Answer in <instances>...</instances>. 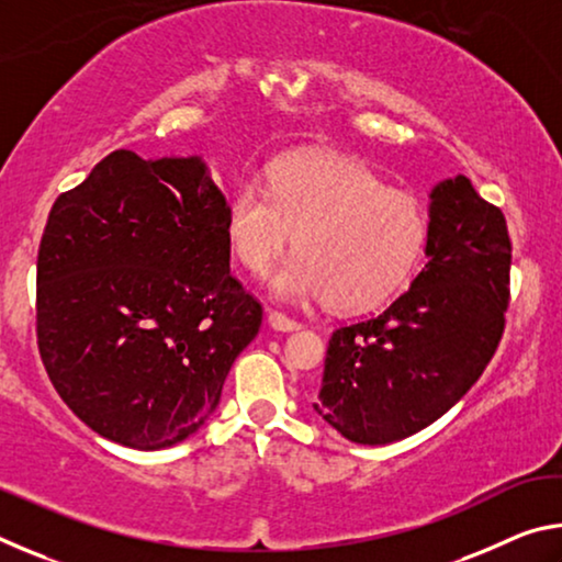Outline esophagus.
<instances>
[{
	"label": "esophagus",
	"instance_id": "34e87169",
	"mask_svg": "<svg viewBox=\"0 0 562 562\" xmlns=\"http://www.w3.org/2000/svg\"><path fill=\"white\" fill-rule=\"evenodd\" d=\"M268 322H270V327H272V329H278V331H297V329L302 327L300 322L290 319L288 315H282V312H270Z\"/></svg>",
	"mask_w": 562,
	"mask_h": 562
}]
</instances>
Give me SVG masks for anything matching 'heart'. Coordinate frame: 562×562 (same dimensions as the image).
I'll use <instances>...</instances> for the list:
<instances>
[{
  "label": "heart",
  "mask_w": 562,
  "mask_h": 562,
  "mask_svg": "<svg viewBox=\"0 0 562 562\" xmlns=\"http://www.w3.org/2000/svg\"><path fill=\"white\" fill-rule=\"evenodd\" d=\"M274 278L282 300H325L331 310L364 312L402 288L422 258L429 217L414 195L389 188L372 168L329 154L278 160L268 188L245 180L227 203L225 235L247 272Z\"/></svg>",
  "instance_id": "1"
}]
</instances>
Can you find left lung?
<instances>
[{"mask_svg": "<svg viewBox=\"0 0 562 562\" xmlns=\"http://www.w3.org/2000/svg\"><path fill=\"white\" fill-rule=\"evenodd\" d=\"M429 262L382 315L335 329L315 412L382 446L441 418L479 382L506 327L510 237L501 207L456 176L431 190Z\"/></svg>", "mask_w": 562, "mask_h": 562, "instance_id": "1", "label": "left lung"}]
</instances>
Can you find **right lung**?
I'll list each match as a JSON object with an SVG mask.
<instances>
[{"label":"right lung","mask_w":562,"mask_h":562,"mask_svg":"<svg viewBox=\"0 0 562 562\" xmlns=\"http://www.w3.org/2000/svg\"><path fill=\"white\" fill-rule=\"evenodd\" d=\"M227 201L198 156L113 150L52 205L36 258V345L64 404L138 451L207 422L262 325L231 274Z\"/></svg>","instance_id":"obj_1"}]
</instances>
